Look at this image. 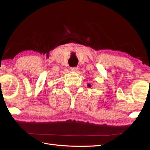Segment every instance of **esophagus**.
<instances>
[{
  "instance_id": "esophagus-1",
  "label": "esophagus",
  "mask_w": 150,
  "mask_h": 150,
  "mask_svg": "<svg viewBox=\"0 0 150 150\" xmlns=\"http://www.w3.org/2000/svg\"><path fill=\"white\" fill-rule=\"evenodd\" d=\"M78 67H71V70L72 71L76 72V71H78Z\"/></svg>"
}]
</instances>
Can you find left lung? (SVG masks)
Here are the masks:
<instances>
[{
  "label": "left lung",
  "mask_w": 150,
  "mask_h": 150,
  "mask_svg": "<svg viewBox=\"0 0 150 150\" xmlns=\"http://www.w3.org/2000/svg\"><path fill=\"white\" fill-rule=\"evenodd\" d=\"M88 86L89 88H91V85L90 84H88Z\"/></svg>",
  "instance_id": "left-lung-1"
}]
</instances>
